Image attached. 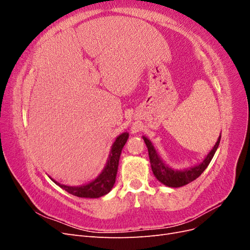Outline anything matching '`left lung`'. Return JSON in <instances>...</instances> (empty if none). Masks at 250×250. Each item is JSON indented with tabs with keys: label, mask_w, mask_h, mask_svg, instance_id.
<instances>
[{
	"label": "left lung",
	"mask_w": 250,
	"mask_h": 250,
	"mask_svg": "<svg viewBox=\"0 0 250 250\" xmlns=\"http://www.w3.org/2000/svg\"><path fill=\"white\" fill-rule=\"evenodd\" d=\"M143 139L147 145L151 168H152L153 174L157 178V180H160L161 183L164 184L165 186L178 188V187L188 185V183H191V181L195 180L196 178H198L201 175L202 172L206 170L208 166L209 165L211 158L214 157V154L217 151L219 144H220L221 137H219L216 145L214 146L213 149H211L210 152L208 154L206 158H204V161L200 165L196 166V167H193L191 169H187L185 171H175L171 169L170 167H168V166L161 160L160 156L157 155L156 151L152 146V144H151V142L145 137Z\"/></svg>",
	"instance_id": "left-lung-1"
}]
</instances>
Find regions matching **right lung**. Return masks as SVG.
I'll list each match as a JSON object with an SVG mask.
<instances>
[{
    "label": "right lung",
    "mask_w": 250,
    "mask_h": 250,
    "mask_svg": "<svg viewBox=\"0 0 250 250\" xmlns=\"http://www.w3.org/2000/svg\"><path fill=\"white\" fill-rule=\"evenodd\" d=\"M128 139V133H122L117 138V140L113 143L111 147V151L109 154V158L107 161L106 166H105L104 170L97 177L94 181L90 184L81 187H69L64 185H60L57 181L53 180L54 183L59 186L67 193H70L77 197H84V198H99L101 196L107 194L115 185L116 176L118 172V166L119 160L122 149L125 145V143Z\"/></svg>",
    "instance_id": "right-lung-1"
}]
</instances>
